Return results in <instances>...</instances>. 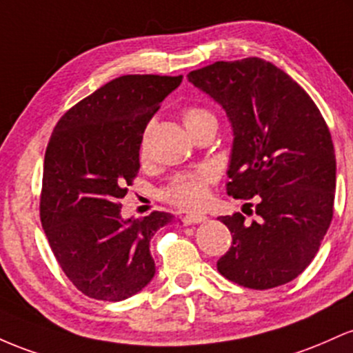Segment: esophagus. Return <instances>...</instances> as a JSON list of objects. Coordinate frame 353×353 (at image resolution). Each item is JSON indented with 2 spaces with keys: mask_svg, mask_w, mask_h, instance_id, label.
I'll return each mask as SVG.
<instances>
[{
  "mask_svg": "<svg viewBox=\"0 0 353 353\" xmlns=\"http://www.w3.org/2000/svg\"><path fill=\"white\" fill-rule=\"evenodd\" d=\"M185 225H196V223H201V221H207V216L205 215H187L181 219Z\"/></svg>",
  "mask_w": 353,
  "mask_h": 353,
  "instance_id": "1",
  "label": "esophagus"
}]
</instances>
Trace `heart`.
Here are the masks:
<instances>
[{"label":"heart","instance_id":"b5f03b06","mask_svg":"<svg viewBox=\"0 0 353 353\" xmlns=\"http://www.w3.org/2000/svg\"><path fill=\"white\" fill-rule=\"evenodd\" d=\"M208 120H215V117H213V113H210L208 110L200 108V106H188L183 112V123L187 126L188 132ZM146 133L143 140H141V155H145L146 150ZM215 180L216 173L213 172L212 168L198 170L195 173H181V175L173 176L172 180H170V183L166 185L163 192H161V196H163L168 203L175 205L178 208H201L208 201L210 185L215 183Z\"/></svg>","mask_w":353,"mask_h":353}]
</instances>
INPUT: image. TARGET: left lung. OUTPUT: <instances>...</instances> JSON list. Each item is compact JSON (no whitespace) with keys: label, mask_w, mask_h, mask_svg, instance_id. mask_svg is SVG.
<instances>
[{"label":"left lung","mask_w":353,"mask_h":353,"mask_svg":"<svg viewBox=\"0 0 353 353\" xmlns=\"http://www.w3.org/2000/svg\"><path fill=\"white\" fill-rule=\"evenodd\" d=\"M187 78L232 125L227 193L256 200L252 223L241 213L220 216L232 247L216 268L255 290L292 282L314 260L334 216L335 150L322 113L299 83L262 58L216 61Z\"/></svg>","instance_id":"1"}]
</instances>
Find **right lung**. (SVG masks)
I'll list each match as a JSON object with an SVG mask.
<instances>
[{"label": "right lung", "instance_id": "add662e5", "mask_svg": "<svg viewBox=\"0 0 353 353\" xmlns=\"http://www.w3.org/2000/svg\"><path fill=\"white\" fill-rule=\"evenodd\" d=\"M183 77L125 74L59 118L46 146L39 219L59 267L90 299L120 302L152 282L150 240L175 216L121 219L143 132Z\"/></svg>", "mask_w": 353, "mask_h": 353}]
</instances>
